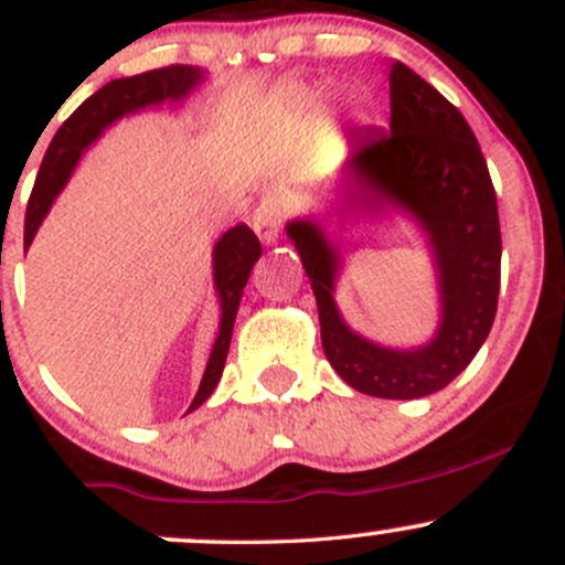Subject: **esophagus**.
Returning a JSON list of instances; mask_svg holds the SVG:
<instances>
[{
	"mask_svg": "<svg viewBox=\"0 0 565 565\" xmlns=\"http://www.w3.org/2000/svg\"><path fill=\"white\" fill-rule=\"evenodd\" d=\"M284 217H287V206L278 196H265L257 204L255 215H252V228L260 236L263 244H276L278 233H281Z\"/></svg>",
	"mask_w": 565,
	"mask_h": 565,
	"instance_id": "34e87169",
	"label": "esophagus"
}]
</instances>
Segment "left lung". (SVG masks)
I'll list each match as a JSON object with an SVG mask.
<instances>
[{"label":"left lung","mask_w":565,"mask_h":565,"mask_svg":"<svg viewBox=\"0 0 565 565\" xmlns=\"http://www.w3.org/2000/svg\"><path fill=\"white\" fill-rule=\"evenodd\" d=\"M337 199L345 206L404 212L427 236L438 281V329L427 345L398 350L348 327L334 300L340 244L319 220H289L319 305L321 345L350 387L377 398H425L465 372L497 316V193L476 135L433 84L401 61L391 68V125L350 135Z\"/></svg>","instance_id":"8db88e82"}]
</instances>
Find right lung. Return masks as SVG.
<instances>
[{
	"mask_svg": "<svg viewBox=\"0 0 565 565\" xmlns=\"http://www.w3.org/2000/svg\"><path fill=\"white\" fill-rule=\"evenodd\" d=\"M204 71L196 66H170L146 71V74L127 76V79H114L106 87H100L93 97L82 103L68 121L55 132L44 153L42 167H39L34 191H31L29 210H25V231L23 246L29 249L34 242L39 225L47 217L50 206L57 199V193L66 188L74 174L76 164L84 157L93 142L100 138L103 129L111 127L116 119L129 114H138L142 108L161 106V103H183L193 89L204 82ZM263 246L252 228L244 223L233 225L217 238L212 249V278H215V291L220 300V332L212 345L210 361H206L204 377H201L196 398L191 401V408H199L215 393L220 377H223L225 359H228L233 321H236L238 302H242L244 287L249 281L252 268L260 260Z\"/></svg>",
	"mask_w": 565,
	"mask_h": 565,
	"instance_id": "add662e5",
	"label": "right lung"
}]
</instances>
